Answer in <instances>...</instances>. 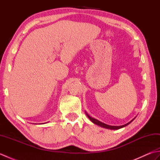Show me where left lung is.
I'll return each mask as SVG.
<instances>
[{"instance_id": "obj_1", "label": "left lung", "mask_w": 160, "mask_h": 160, "mask_svg": "<svg viewBox=\"0 0 160 160\" xmlns=\"http://www.w3.org/2000/svg\"><path fill=\"white\" fill-rule=\"evenodd\" d=\"M86 114H87V117L89 118V120L93 122V123H94V124H97V125H98V126H100V127H103V128H108V129H111V130H118V129H120V128H123V127H126V126H127V125H128L129 124L131 123V122H132V121L134 120V119H132V120H131L130 122H128L127 124H124V125H122V126H111V125H108V124H104V123H103V122H100V121H99V120H96V119H95V118H91L90 115L88 114V113H86Z\"/></svg>"}]
</instances>
